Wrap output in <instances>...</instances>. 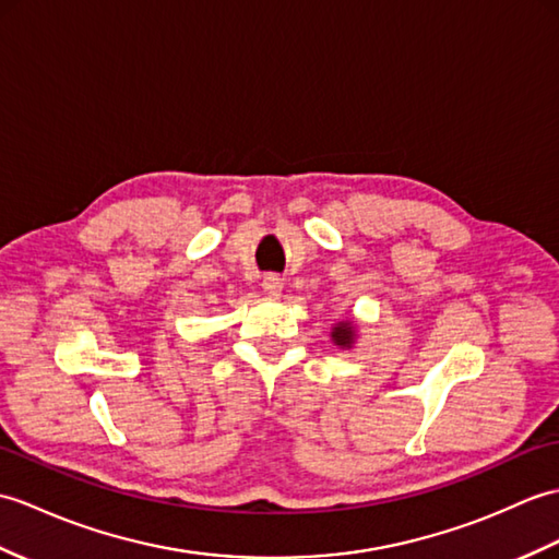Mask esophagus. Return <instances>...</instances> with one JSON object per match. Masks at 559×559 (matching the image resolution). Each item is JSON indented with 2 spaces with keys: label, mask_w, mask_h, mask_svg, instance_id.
Instances as JSON below:
<instances>
[{
  "label": "esophagus",
  "mask_w": 559,
  "mask_h": 559,
  "mask_svg": "<svg viewBox=\"0 0 559 559\" xmlns=\"http://www.w3.org/2000/svg\"><path fill=\"white\" fill-rule=\"evenodd\" d=\"M262 288H264L266 295L278 297V295L283 293V281H281L278 276H274V274H269V276H264V281H262Z\"/></svg>",
  "instance_id": "34e87169"
}]
</instances>
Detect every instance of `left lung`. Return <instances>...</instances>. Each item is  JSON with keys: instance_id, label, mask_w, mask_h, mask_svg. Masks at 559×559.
<instances>
[{"instance_id": "1", "label": "left lung", "mask_w": 559, "mask_h": 559, "mask_svg": "<svg viewBox=\"0 0 559 559\" xmlns=\"http://www.w3.org/2000/svg\"><path fill=\"white\" fill-rule=\"evenodd\" d=\"M331 341L341 349H353L357 343V323L353 319H343L331 326Z\"/></svg>"}]
</instances>
